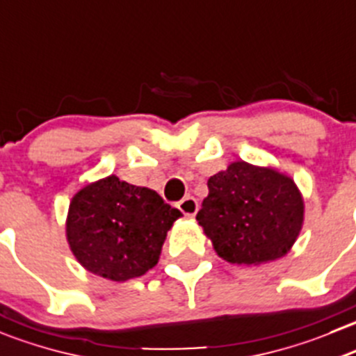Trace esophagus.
Wrapping results in <instances>:
<instances>
[{"label":"esophagus","instance_id":"1","mask_svg":"<svg viewBox=\"0 0 356 356\" xmlns=\"http://www.w3.org/2000/svg\"><path fill=\"white\" fill-rule=\"evenodd\" d=\"M177 207L179 210L188 217H193L196 212H198V202H196V198H193V196H186V198H182L181 202L177 203Z\"/></svg>","mask_w":356,"mask_h":356}]
</instances>
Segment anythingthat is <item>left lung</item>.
<instances>
[{"instance_id":"left-lung-1","label":"left lung","mask_w":356,"mask_h":356,"mask_svg":"<svg viewBox=\"0 0 356 356\" xmlns=\"http://www.w3.org/2000/svg\"><path fill=\"white\" fill-rule=\"evenodd\" d=\"M196 220L217 255L233 264H262L291 250L305 220L298 186L277 168L234 161L207 182Z\"/></svg>"}]
</instances>
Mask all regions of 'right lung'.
<instances>
[{"label":"right lung","instance_id":"right-lung-1","mask_svg":"<svg viewBox=\"0 0 356 356\" xmlns=\"http://www.w3.org/2000/svg\"><path fill=\"white\" fill-rule=\"evenodd\" d=\"M181 216L153 189L109 175L72 196L65 234L85 270L127 282L156 266L167 231Z\"/></svg>","mask_w":356,"mask_h":356}]
</instances>
